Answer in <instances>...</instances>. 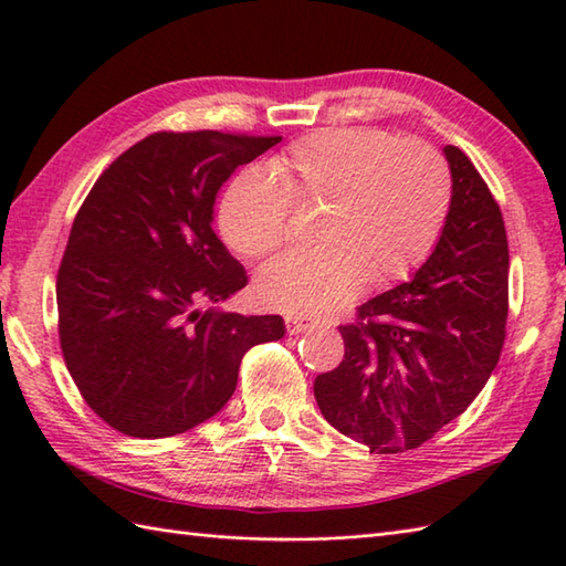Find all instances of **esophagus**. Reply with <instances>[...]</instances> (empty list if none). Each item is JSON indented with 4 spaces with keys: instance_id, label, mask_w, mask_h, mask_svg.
<instances>
[{
    "instance_id": "obj_1",
    "label": "esophagus",
    "mask_w": 566,
    "mask_h": 566,
    "mask_svg": "<svg viewBox=\"0 0 566 566\" xmlns=\"http://www.w3.org/2000/svg\"><path fill=\"white\" fill-rule=\"evenodd\" d=\"M284 323H286V331H290L292 335L294 333H304V331H308V328H314L316 323L311 321V318H304V316H286L284 318Z\"/></svg>"
}]
</instances>
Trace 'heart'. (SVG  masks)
<instances>
[{"instance_id":"1","label":"heart","mask_w":566,"mask_h":566,"mask_svg":"<svg viewBox=\"0 0 566 566\" xmlns=\"http://www.w3.org/2000/svg\"><path fill=\"white\" fill-rule=\"evenodd\" d=\"M296 207H321V245L290 252L258 276L264 304L318 314L359 284L401 280L438 243L452 203L442 155L379 128L314 130L270 160V175L240 170L219 203L228 245L248 260L268 258L292 238Z\"/></svg>"}]
</instances>
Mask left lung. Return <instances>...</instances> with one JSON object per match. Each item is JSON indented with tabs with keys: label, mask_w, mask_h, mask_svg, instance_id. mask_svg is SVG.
<instances>
[{
	"label": "left lung",
	"mask_w": 566,
	"mask_h": 566,
	"mask_svg": "<svg viewBox=\"0 0 566 566\" xmlns=\"http://www.w3.org/2000/svg\"><path fill=\"white\" fill-rule=\"evenodd\" d=\"M452 203L411 282L338 326L345 355L314 394L323 418L369 452H406L462 416L506 340L509 240L499 203L467 155L448 146Z\"/></svg>",
	"instance_id": "obj_1"
}]
</instances>
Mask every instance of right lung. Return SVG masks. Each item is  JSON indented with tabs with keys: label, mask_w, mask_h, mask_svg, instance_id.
I'll return each instance as SVG.
<instances>
[{
	"label": "right lung",
	"mask_w": 566,
	"mask_h": 566,
	"mask_svg": "<svg viewBox=\"0 0 566 566\" xmlns=\"http://www.w3.org/2000/svg\"><path fill=\"white\" fill-rule=\"evenodd\" d=\"M282 136L158 130L106 167L57 270V338L84 403L130 438H172L231 399L240 359L282 316L219 304L248 274L213 233L216 191Z\"/></svg>",
	"instance_id": "1"
}]
</instances>
